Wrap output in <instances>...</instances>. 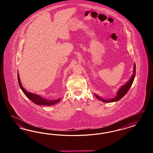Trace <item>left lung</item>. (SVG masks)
Listing matches in <instances>:
<instances>
[{"label":"left lung","instance_id":"1","mask_svg":"<svg viewBox=\"0 0 153 153\" xmlns=\"http://www.w3.org/2000/svg\"><path fill=\"white\" fill-rule=\"evenodd\" d=\"M136 67H135V64L134 63V71H133V74L131 76V78L130 79V80L128 81L127 82V83H126L125 84H124L123 86H122L119 89V90L117 92V96L112 99H104L103 98H102L101 97L99 96L98 95L95 94L96 97L99 99V100L102 101V102H117L119 100H120L124 95H126L127 92L128 91V90L130 89V88L131 87L133 81L135 79V73H136Z\"/></svg>","mask_w":153,"mask_h":153}]
</instances>
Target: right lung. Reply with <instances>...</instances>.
Instances as JSON below:
<instances>
[{
    "label": "right lung",
    "instance_id": "add662e5",
    "mask_svg": "<svg viewBox=\"0 0 153 153\" xmlns=\"http://www.w3.org/2000/svg\"><path fill=\"white\" fill-rule=\"evenodd\" d=\"M18 80L19 87L21 88V90L23 91V92L24 93V94L26 95L27 96V97H28L31 101H32L37 105L50 106V105H53L57 103L61 100V98L57 99V100H48V99L43 98L42 97H41L39 95H36L35 94H33V93H31V92H29L24 88L23 87L21 82V80H20L19 75V73H18Z\"/></svg>",
    "mask_w": 153,
    "mask_h": 153
}]
</instances>
